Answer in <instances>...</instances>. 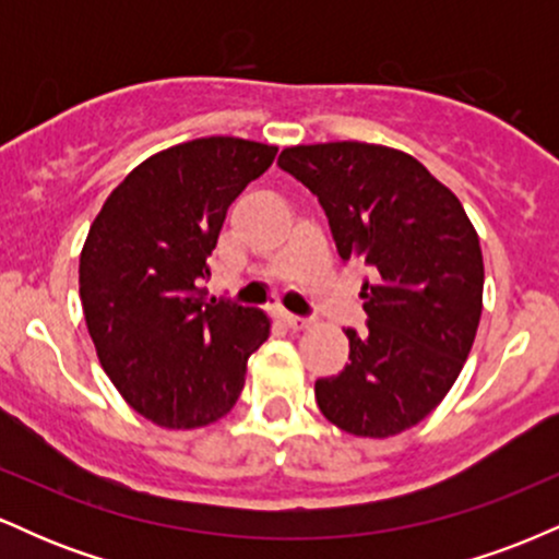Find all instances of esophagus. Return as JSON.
I'll use <instances>...</instances> for the list:
<instances>
[{
	"mask_svg": "<svg viewBox=\"0 0 559 559\" xmlns=\"http://www.w3.org/2000/svg\"><path fill=\"white\" fill-rule=\"evenodd\" d=\"M278 320L286 325V329H292V331L310 329V320L299 318V316H292V312H278Z\"/></svg>",
	"mask_w": 559,
	"mask_h": 559,
	"instance_id": "34e87169",
	"label": "esophagus"
}]
</instances>
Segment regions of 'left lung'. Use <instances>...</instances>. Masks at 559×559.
I'll use <instances>...</instances> for the list:
<instances>
[{
    "label": "left lung",
    "instance_id": "8db88e82",
    "mask_svg": "<svg viewBox=\"0 0 559 559\" xmlns=\"http://www.w3.org/2000/svg\"><path fill=\"white\" fill-rule=\"evenodd\" d=\"M325 210L342 260L373 273L368 331L346 329L349 362L318 378L333 426L386 439L431 415L471 355L484 310V258L460 199L407 152L365 141L288 146L278 157Z\"/></svg>",
    "mask_w": 559,
    "mask_h": 559
}]
</instances>
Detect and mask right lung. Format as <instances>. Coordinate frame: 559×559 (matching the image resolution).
I'll return each instance as SVG.
<instances>
[{"instance_id":"obj_1","label":"right lung","mask_w":559,"mask_h":559,"mask_svg":"<svg viewBox=\"0 0 559 559\" xmlns=\"http://www.w3.org/2000/svg\"><path fill=\"white\" fill-rule=\"evenodd\" d=\"M275 152L234 136L183 141L128 173L88 228L79 265L88 336L120 396L159 428L230 413L249 355L271 336L265 312L210 301L202 281L230 202Z\"/></svg>"}]
</instances>
